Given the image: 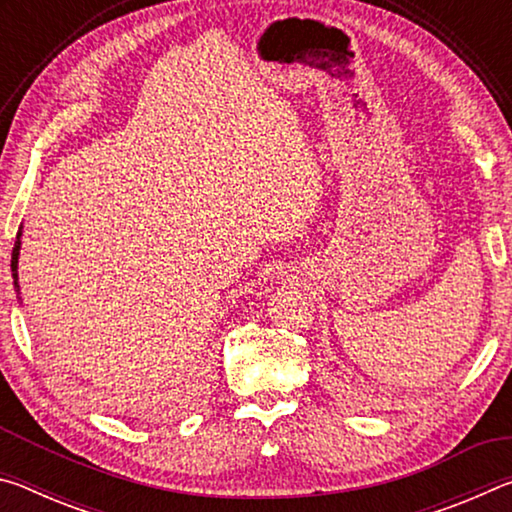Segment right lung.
Masks as SVG:
<instances>
[{
  "label": "right lung",
  "mask_w": 512,
  "mask_h": 512,
  "mask_svg": "<svg viewBox=\"0 0 512 512\" xmlns=\"http://www.w3.org/2000/svg\"><path fill=\"white\" fill-rule=\"evenodd\" d=\"M20 235H22V232H17V241H15L13 257H11V271H13V282H15V287H17V255H20Z\"/></svg>",
  "instance_id": "add662e5"
}]
</instances>
